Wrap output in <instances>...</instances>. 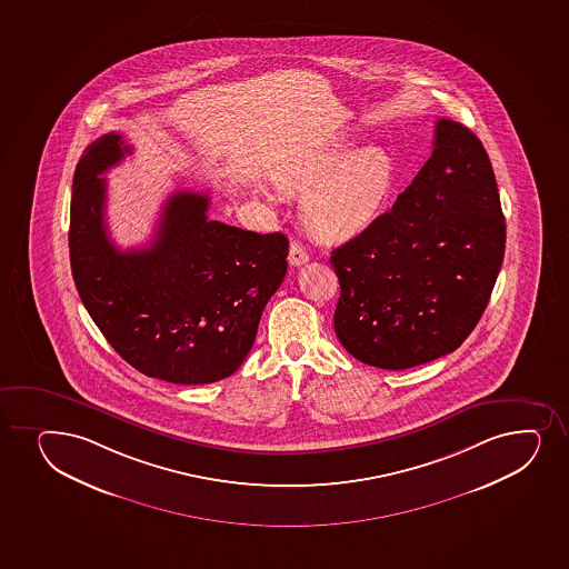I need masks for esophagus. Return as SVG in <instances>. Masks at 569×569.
<instances>
[{
    "mask_svg": "<svg viewBox=\"0 0 569 569\" xmlns=\"http://www.w3.org/2000/svg\"><path fill=\"white\" fill-rule=\"evenodd\" d=\"M288 259L291 267H300V264H307L310 261V256H308L307 249L302 248V243L291 242Z\"/></svg>",
    "mask_w": 569,
    "mask_h": 569,
    "instance_id": "1",
    "label": "esophagus"
}]
</instances>
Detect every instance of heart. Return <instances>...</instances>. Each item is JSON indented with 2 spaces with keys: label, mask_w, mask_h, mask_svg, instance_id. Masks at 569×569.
I'll return each mask as SVG.
<instances>
[{
  "label": "heart",
  "mask_w": 569,
  "mask_h": 569,
  "mask_svg": "<svg viewBox=\"0 0 569 569\" xmlns=\"http://www.w3.org/2000/svg\"><path fill=\"white\" fill-rule=\"evenodd\" d=\"M274 181L286 197H307L302 211L312 234L342 242L377 218L396 183V162L378 146L351 151L339 140L291 160Z\"/></svg>",
  "instance_id": "1"
}]
</instances>
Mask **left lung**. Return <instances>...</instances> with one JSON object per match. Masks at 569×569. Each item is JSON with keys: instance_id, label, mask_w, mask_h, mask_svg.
<instances>
[{"instance_id": "obj_1", "label": "left lung", "mask_w": 569, "mask_h": 569, "mask_svg": "<svg viewBox=\"0 0 569 569\" xmlns=\"http://www.w3.org/2000/svg\"><path fill=\"white\" fill-rule=\"evenodd\" d=\"M505 218L479 138L450 119L390 211L335 249V331L361 363L402 371L460 348L488 307Z\"/></svg>"}]
</instances>
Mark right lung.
Segmentation results:
<instances>
[{
    "label": "right lung",
    "mask_w": 569,
    "mask_h": 569,
    "mask_svg": "<svg viewBox=\"0 0 569 569\" xmlns=\"http://www.w3.org/2000/svg\"><path fill=\"white\" fill-rule=\"evenodd\" d=\"M132 153L121 134L84 149L73 176L70 262L79 297L136 371L210 383L238 371L270 297L288 272L289 240L210 221V194L178 191L149 248H116L106 224V172Z\"/></svg>",
    "instance_id": "obj_1"
}]
</instances>
